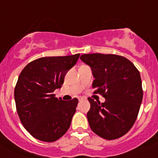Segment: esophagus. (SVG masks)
<instances>
[{"mask_svg": "<svg viewBox=\"0 0 158 158\" xmlns=\"http://www.w3.org/2000/svg\"><path fill=\"white\" fill-rule=\"evenodd\" d=\"M78 99H79V101H83V100H84V97H79V98H78Z\"/></svg>", "mask_w": 158, "mask_h": 158, "instance_id": "obj_1", "label": "esophagus"}]
</instances>
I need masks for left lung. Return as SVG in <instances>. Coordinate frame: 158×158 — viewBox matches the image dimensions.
Instances as JSON below:
<instances>
[{
    "mask_svg": "<svg viewBox=\"0 0 158 158\" xmlns=\"http://www.w3.org/2000/svg\"><path fill=\"white\" fill-rule=\"evenodd\" d=\"M80 59L91 67L94 94L106 101L89 98L91 107L87 117L91 130L105 139L122 137L137 119L143 100L139 71L125 57L113 54H84Z\"/></svg>",
    "mask_w": 158,
    "mask_h": 158,
    "instance_id": "8db88e82",
    "label": "left lung"
}]
</instances>
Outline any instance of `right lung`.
I'll use <instances>...</instances> for the list:
<instances>
[{
  "label": "right lung",
  "mask_w": 158,
  "mask_h": 158,
  "mask_svg": "<svg viewBox=\"0 0 158 158\" xmlns=\"http://www.w3.org/2000/svg\"><path fill=\"white\" fill-rule=\"evenodd\" d=\"M79 57V54L42 57L21 71L15 89L16 110L23 127L37 139L54 142L69 130L79 101H63L53 92L61 88Z\"/></svg>",
  "instance_id": "right-lung-1"
}]
</instances>
